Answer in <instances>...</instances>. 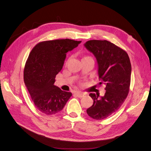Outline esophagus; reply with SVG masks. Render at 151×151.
<instances>
[{"label":"esophagus","mask_w":151,"mask_h":151,"mask_svg":"<svg viewBox=\"0 0 151 151\" xmlns=\"http://www.w3.org/2000/svg\"><path fill=\"white\" fill-rule=\"evenodd\" d=\"M75 95L76 96H77L78 98H82V97L84 96V94L83 93H81V92H79V91H77L76 92V93H75Z\"/></svg>","instance_id":"1"}]
</instances>
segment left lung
Returning a JSON list of instances; mask_svg holds the SVG:
<instances>
[{"label": "left lung", "mask_w": 151, "mask_h": 151, "mask_svg": "<svg viewBox=\"0 0 151 151\" xmlns=\"http://www.w3.org/2000/svg\"><path fill=\"white\" fill-rule=\"evenodd\" d=\"M84 46L96 58L98 75L106 87L103 96L90 93L93 100L86 110L88 115L95 120H103L117 111L129 93L130 84L131 64L124 50L106 40H90Z\"/></svg>", "instance_id": "1"}]
</instances>
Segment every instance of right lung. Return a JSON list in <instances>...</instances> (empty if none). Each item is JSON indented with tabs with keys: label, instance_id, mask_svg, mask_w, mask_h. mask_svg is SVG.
I'll list each match as a JSON object with an SVG mask.
<instances>
[{
	"label": "right lung",
	"instance_id": "add662e5",
	"mask_svg": "<svg viewBox=\"0 0 151 151\" xmlns=\"http://www.w3.org/2000/svg\"><path fill=\"white\" fill-rule=\"evenodd\" d=\"M81 41L69 39L38 43L29 55L24 80L36 107L46 115L59 112L72 95L54 85L55 77L64 65L66 52Z\"/></svg>",
	"mask_w": 151,
	"mask_h": 151
}]
</instances>
